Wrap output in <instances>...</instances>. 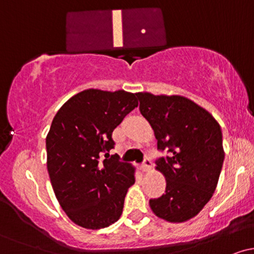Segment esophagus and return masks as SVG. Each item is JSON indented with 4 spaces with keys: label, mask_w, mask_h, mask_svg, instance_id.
I'll return each instance as SVG.
<instances>
[{
    "label": "esophagus",
    "mask_w": 254,
    "mask_h": 254,
    "mask_svg": "<svg viewBox=\"0 0 254 254\" xmlns=\"http://www.w3.org/2000/svg\"><path fill=\"white\" fill-rule=\"evenodd\" d=\"M151 167H153V162H151V160L148 159V157H147V159H144L143 165L141 166L142 171H143V172H149L151 170Z\"/></svg>",
    "instance_id": "obj_1"
}]
</instances>
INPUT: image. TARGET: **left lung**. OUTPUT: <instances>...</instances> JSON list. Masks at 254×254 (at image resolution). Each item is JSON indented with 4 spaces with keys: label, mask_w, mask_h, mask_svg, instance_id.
I'll use <instances>...</instances> for the list:
<instances>
[{
    "label": "left lung",
    "mask_w": 254,
    "mask_h": 254,
    "mask_svg": "<svg viewBox=\"0 0 254 254\" xmlns=\"http://www.w3.org/2000/svg\"><path fill=\"white\" fill-rule=\"evenodd\" d=\"M139 111L149 122L157 149H167L156 170L166 178V191L150 199L154 214L168 222L191 220L210 200L222 170V131L210 113L180 95L137 93Z\"/></svg>",
    "instance_id": "left-lung-1"
}]
</instances>
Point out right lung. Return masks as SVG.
<instances>
[{
  "label": "right lung",
  "instance_id": "obj_1",
  "mask_svg": "<svg viewBox=\"0 0 254 254\" xmlns=\"http://www.w3.org/2000/svg\"><path fill=\"white\" fill-rule=\"evenodd\" d=\"M136 97L125 90L86 89L69 99L52 121L46 136L48 172L58 203L77 226L106 228L123 212L135 167L110 150L113 130L137 107Z\"/></svg>",
  "mask_w": 254,
  "mask_h": 254
}]
</instances>
